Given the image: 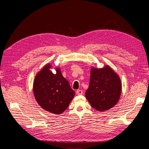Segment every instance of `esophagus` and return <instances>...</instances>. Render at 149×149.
I'll return each mask as SVG.
<instances>
[{
  "label": "esophagus",
  "instance_id": "obj_1",
  "mask_svg": "<svg viewBox=\"0 0 149 149\" xmlns=\"http://www.w3.org/2000/svg\"><path fill=\"white\" fill-rule=\"evenodd\" d=\"M76 94H78V95H81V94H83V92L82 90L78 89V90H77V91H76Z\"/></svg>",
  "mask_w": 149,
  "mask_h": 149
}]
</instances>
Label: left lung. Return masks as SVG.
<instances>
[{
  "label": "left lung",
  "instance_id": "1",
  "mask_svg": "<svg viewBox=\"0 0 149 149\" xmlns=\"http://www.w3.org/2000/svg\"><path fill=\"white\" fill-rule=\"evenodd\" d=\"M122 91L119 75L109 65L91 67L89 86L85 93L91 106L97 111H107L118 102Z\"/></svg>",
  "mask_w": 149,
  "mask_h": 149
}]
</instances>
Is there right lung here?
<instances>
[{"label":"right lung","mask_w":149,"mask_h":149,"mask_svg":"<svg viewBox=\"0 0 149 149\" xmlns=\"http://www.w3.org/2000/svg\"><path fill=\"white\" fill-rule=\"evenodd\" d=\"M52 66L48 63L36 74L33 92L35 100L42 109L55 114H62L74 96L68 81L63 76L59 67L52 73Z\"/></svg>","instance_id":"1"}]
</instances>
